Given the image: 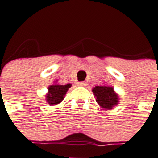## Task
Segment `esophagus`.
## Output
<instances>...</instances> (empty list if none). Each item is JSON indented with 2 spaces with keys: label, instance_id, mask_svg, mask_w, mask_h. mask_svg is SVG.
I'll return each mask as SVG.
<instances>
[{
  "label": "esophagus",
  "instance_id": "esophagus-1",
  "mask_svg": "<svg viewBox=\"0 0 158 158\" xmlns=\"http://www.w3.org/2000/svg\"><path fill=\"white\" fill-rule=\"evenodd\" d=\"M78 85L81 87H85L87 85V82H84V81L79 82V83H78Z\"/></svg>",
  "mask_w": 158,
  "mask_h": 158
}]
</instances>
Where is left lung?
<instances>
[{
  "instance_id": "left-lung-1",
  "label": "left lung",
  "mask_w": 158,
  "mask_h": 158,
  "mask_svg": "<svg viewBox=\"0 0 158 158\" xmlns=\"http://www.w3.org/2000/svg\"><path fill=\"white\" fill-rule=\"evenodd\" d=\"M93 93L96 96L97 102L102 107L110 109L117 104L118 97L111 87L96 86L93 89Z\"/></svg>"
}]
</instances>
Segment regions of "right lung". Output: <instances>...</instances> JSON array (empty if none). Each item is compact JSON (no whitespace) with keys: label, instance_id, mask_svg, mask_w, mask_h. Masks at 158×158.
<instances>
[{"label":"right lung","instance_id":"add662e5","mask_svg":"<svg viewBox=\"0 0 158 158\" xmlns=\"http://www.w3.org/2000/svg\"><path fill=\"white\" fill-rule=\"evenodd\" d=\"M71 87V84L65 85H52L48 88V94H47V101L50 105H56L64 99V97Z\"/></svg>","mask_w":158,"mask_h":158}]
</instances>
